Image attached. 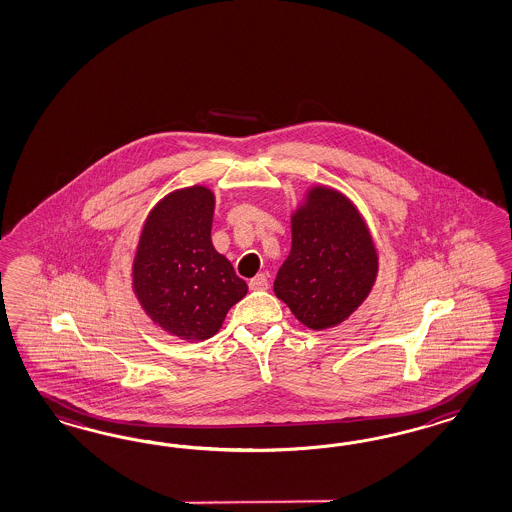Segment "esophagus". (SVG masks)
Returning a JSON list of instances; mask_svg holds the SVG:
<instances>
[{
  "label": "esophagus",
  "instance_id": "esophagus-1",
  "mask_svg": "<svg viewBox=\"0 0 512 512\" xmlns=\"http://www.w3.org/2000/svg\"><path fill=\"white\" fill-rule=\"evenodd\" d=\"M249 289L251 291H266L268 289V278L264 274H259V276L249 279Z\"/></svg>",
  "mask_w": 512,
  "mask_h": 512
}]
</instances>
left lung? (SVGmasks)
Returning a JSON list of instances; mask_svg holds the SVG:
<instances>
[{"label":"left lung","mask_w":512,"mask_h":512,"mask_svg":"<svg viewBox=\"0 0 512 512\" xmlns=\"http://www.w3.org/2000/svg\"><path fill=\"white\" fill-rule=\"evenodd\" d=\"M291 253L274 293L311 330L341 325L364 304L379 274V251L357 204L313 184L291 212Z\"/></svg>","instance_id":"left-lung-1"}]
</instances>
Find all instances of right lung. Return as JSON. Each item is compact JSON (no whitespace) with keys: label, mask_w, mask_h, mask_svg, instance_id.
I'll list each match as a JSON object with an SVG mask.
<instances>
[{"label":"right lung","mask_w":512,"mask_h":512,"mask_svg":"<svg viewBox=\"0 0 512 512\" xmlns=\"http://www.w3.org/2000/svg\"><path fill=\"white\" fill-rule=\"evenodd\" d=\"M214 191L167 193L146 216L131 264V287L154 325L184 341L216 336L248 285L212 244Z\"/></svg>","instance_id":"right-lung-1"}]
</instances>
